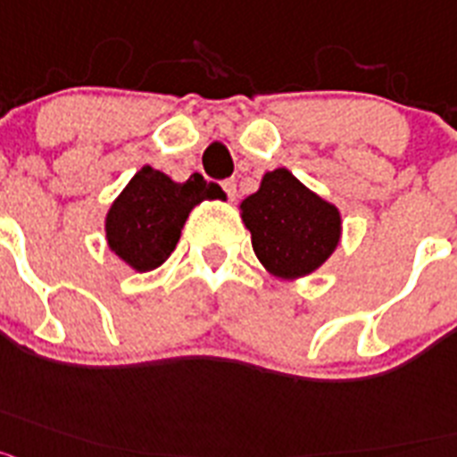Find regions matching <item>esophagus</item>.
I'll return each instance as SVG.
<instances>
[{"label": "esophagus", "mask_w": 457, "mask_h": 457, "mask_svg": "<svg viewBox=\"0 0 457 457\" xmlns=\"http://www.w3.org/2000/svg\"><path fill=\"white\" fill-rule=\"evenodd\" d=\"M223 190L228 193L229 200H237V181L234 179H225L223 181Z\"/></svg>", "instance_id": "34e87169"}]
</instances>
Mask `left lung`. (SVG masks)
Here are the masks:
<instances>
[{
	"mask_svg": "<svg viewBox=\"0 0 457 457\" xmlns=\"http://www.w3.org/2000/svg\"><path fill=\"white\" fill-rule=\"evenodd\" d=\"M241 218L262 267L283 280L317 271L338 248L343 232L338 206L285 168L262 177L260 190L241 202Z\"/></svg>",
	"mask_w": 457,
	"mask_h": 457,
	"instance_id": "obj_1",
	"label": "left lung"
}]
</instances>
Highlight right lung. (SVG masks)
Listing matches in <instances>:
<instances>
[{"label":"right lung","mask_w":457,"mask_h":457,"mask_svg":"<svg viewBox=\"0 0 457 457\" xmlns=\"http://www.w3.org/2000/svg\"><path fill=\"white\" fill-rule=\"evenodd\" d=\"M202 200H225L220 186L206 184L202 174L177 184L145 165L119 193L105 216L110 251L135 271H154L172 255L186 218Z\"/></svg>","instance_id":"add662e5"}]
</instances>
